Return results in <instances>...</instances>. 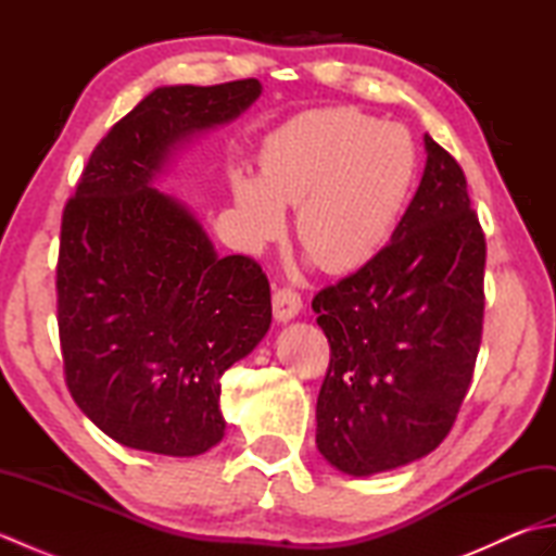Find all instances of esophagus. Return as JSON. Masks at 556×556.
<instances>
[{
    "instance_id": "1",
    "label": "esophagus",
    "mask_w": 556,
    "mask_h": 556,
    "mask_svg": "<svg viewBox=\"0 0 556 556\" xmlns=\"http://www.w3.org/2000/svg\"><path fill=\"white\" fill-rule=\"evenodd\" d=\"M271 308H275L277 323H289L301 313L303 301L293 289H279L271 293Z\"/></svg>"
}]
</instances>
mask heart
Instances as JSON below:
<instances>
[{"instance_id":"heart-1","label":"heart","mask_w":556,"mask_h":556,"mask_svg":"<svg viewBox=\"0 0 556 556\" xmlns=\"http://www.w3.org/2000/svg\"><path fill=\"white\" fill-rule=\"evenodd\" d=\"M416 179L406 128L353 108L311 110L271 131L260 176L233 172L231 193L245 243L263 248L296 207V236L332 275L363 267L392 236Z\"/></svg>"}]
</instances>
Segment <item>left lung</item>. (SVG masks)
<instances>
[{
  "label": "left lung",
  "instance_id": "8db88e82",
  "mask_svg": "<svg viewBox=\"0 0 556 556\" xmlns=\"http://www.w3.org/2000/svg\"><path fill=\"white\" fill-rule=\"evenodd\" d=\"M422 140V179L392 243L313 299L332 349L317 452L353 478L442 444L480 349L485 236L458 162L428 134Z\"/></svg>",
  "mask_w": 556,
  "mask_h": 556
}]
</instances>
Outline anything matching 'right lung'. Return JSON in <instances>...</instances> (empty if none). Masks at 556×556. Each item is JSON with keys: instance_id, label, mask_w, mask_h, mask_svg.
I'll use <instances>...</instances> for the list:
<instances>
[{"instance_id": "obj_1", "label": "right lung", "mask_w": 556, "mask_h": 556, "mask_svg": "<svg viewBox=\"0 0 556 556\" xmlns=\"http://www.w3.org/2000/svg\"><path fill=\"white\" fill-rule=\"evenodd\" d=\"M260 92L255 78L155 88L92 150L64 207L56 311L66 384L124 446L198 456L219 444V377L269 329L260 265L219 257L188 205L157 188L176 152Z\"/></svg>"}]
</instances>
